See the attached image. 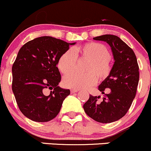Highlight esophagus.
Masks as SVG:
<instances>
[{
  "label": "esophagus",
  "mask_w": 151,
  "mask_h": 151,
  "mask_svg": "<svg viewBox=\"0 0 151 151\" xmlns=\"http://www.w3.org/2000/svg\"><path fill=\"white\" fill-rule=\"evenodd\" d=\"M78 91H79V89H71V92H72V93H75V92H77Z\"/></svg>",
  "instance_id": "obj_1"
}]
</instances>
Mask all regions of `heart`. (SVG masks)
<instances>
[{"instance_id": "heart-1", "label": "heart", "mask_w": 151, "mask_h": 151, "mask_svg": "<svg viewBox=\"0 0 151 151\" xmlns=\"http://www.w3.org/2000/svg\"><path fill=\"white\" fill-rule=\"evenodd\" d=\"M110 54L103 44L96 42L68 49L58 59L57 67L62 74L72 72L76 67L77 59L87 60L84 67L85 74L71 73L64 76L62 83L72 89H87L97 82V79L104 80L112 72Z\"/></svg>"}]
</instances>
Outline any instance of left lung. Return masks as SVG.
Listing matches in <instances>:
<instances>
[{
    "mask_svg": "<svg viewBox=\"0 0 151 151\" xmlns=\"http://www.w3.org/2000/svg\"><path fill=\"white\" fill-rule=\"evenodd\" d=\"M93 39L110 46L115 63L110 75L99 86L105 97L100 101V97L89 95L83 108L95 121L110 123L125 116L131 106L139 82V67L134 51L118 36L106 34ZM106 89L110 92L108 94L104 93Z\"/></svg>",
    "mask_w": 151,
    "mask_h": 151,
    "instance_id": "8db88e82",
    "label": "left lung"
}]
</instances>
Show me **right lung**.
<instances>
[{"label": "right lung", "mask_w": 151, "mask_h": 151, "mask_svg": "<svg viewBox=\"0 0 151 151\" xmlns=\"http://www.w3.org/2000/svg\"><path fill=\"white\" fill-rule=\"evenodd\" d=\"M74 44L41 36L20 49L12 67V90L19 110L30 120L48 122L59 114L70 90L58 86L61 74L57 62ZM48 89L50 94L46 95Z\"/></svg>", "instance_id": "right-lung-1"}]
</instances>
